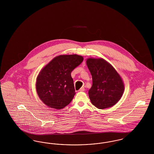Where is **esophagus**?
Instances as JSON below:
<instances>
[{
    "instance_id": "obj_1",
    "label": "esophagus",
    "mask_w": 154,
    "mask_h": 154,
    "mask_svg": "<svg viewBox=\"0 0 154 154\" xmlns=\"http://www.w3.org/2000/svg\"><path fill=\"white\" fill-rule=\"evenodd\" d=\"M79 91L81 92H84L85 91V88H84V87H82Z\"/></svg>"
}]
</instances>
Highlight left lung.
I'll return each instance as SVG.
<instances>
[{
	"label": "left lung",
	"mask_w": 154,
	"mask_h": 154,
	"mask_svg": "<svg viewBox=\"0 0 154 154\" xmlns=\"http://www.w3.org/2000/svg\"><path fill=\"white\" fill-rule=\"evenodd\" d=\"M87 65L92 77V86L88 91L92 104L99 109L113 106L124 91L121 77L103 59H88Z\"/></svg>",
	"instance_id": "obj_1"
}]
</instances>
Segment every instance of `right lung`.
Returning a JSON list of instances; mask_svg holds the SVG:
<instances>
[{
  "mask_svg": "<svg viewBox=\"0 0 154 154\" xmlns=\"http://www.w3.org/2000/svg\"><path fill=\"white\" fill-rule=\"evenodd\" d=\"M82 61L83 57L76 54L59 55L42 70L36 91L45 105L60 110L72 102L75 92L71 73Z\"/></svg>",
  "mask_w": 154,
  "mask_h": 154,
  "instance_id": "add662e5",
  "label": "right lung"
}]
</instances>
